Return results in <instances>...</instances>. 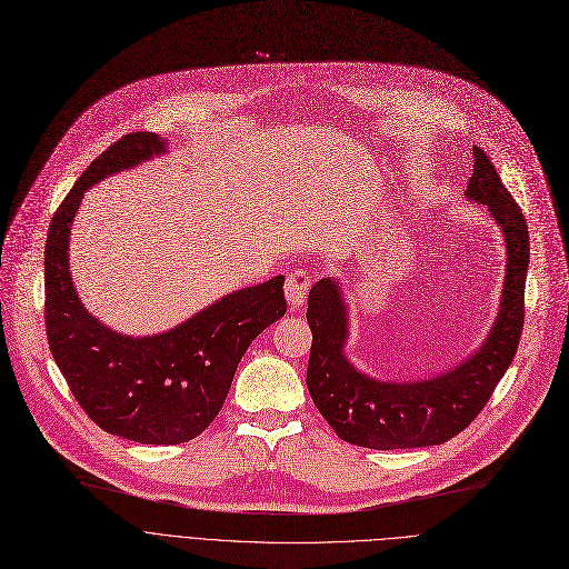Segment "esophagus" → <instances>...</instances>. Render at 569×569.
<instances>
[{
	"label": "esophagus",
	"mask_w": 569,
	"mask_h": 569,
	"mask_svg": "<svg viewBox=\"0 0 569 569\" xmlns=\"http://www.w3.org/2000/svg\"><path fill=\"white\" fill-rule=\"evenodd\" d=\"M310 284H312V280H310V276L305 273L302 269H296V271L287 278V282H284V293H287V302H289V310H291V312H296V310L302 308L305 298H308Z\"/></svg>",
	"instance_id": "34e87169"
}]
</instances>
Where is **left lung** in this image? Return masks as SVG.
Wrapping results in <instances>:
<instances>
[{
  "label": "left lung",
  "mask_w": 569,
  "mask_h": 569,
  "mask_svg": "<svg viewBox=\"0 0 569 569\" xmlns=\"http://www.w3.org/2000/svg\"><path fill=\"white\" fill-rule=\"evenodd\" d=\"M465 196L486 204L503 232L506 280L488 337L460 365L426 380L403 382L362 373L343 353L348 305L341 282L323 278L310 289L308 389L343 442L378 451L445 445L483 410L517 353L531 250L529 228L497 168L480 148H473V172Z\"/></svg>",
  "instance_id": "8db88e82"
}]
</instances>
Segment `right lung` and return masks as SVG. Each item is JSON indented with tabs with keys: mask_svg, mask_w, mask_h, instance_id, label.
<instances>
[{
	"mask_svg": "<svg viewBox=\"0 0 569 569\" xmlns=\"http://www.w3.org/2000/svg\"><path fill=\"white\" fill-rule=\"evenodd\" d=\"M166 148V139L152 132L116 141L70 189L46 243V328L54 362L86 415L139 445H182L198 437L221 412L252 339L287 312L284 276L237 289L148 337L111 330L83 308L68 264L70 228L83 193Z\"/></svg>",
	"mask_w": 569,
	"mask_h": 569,
	"instance_id": "1",
	"label": "right lung"
}]
</instances>
